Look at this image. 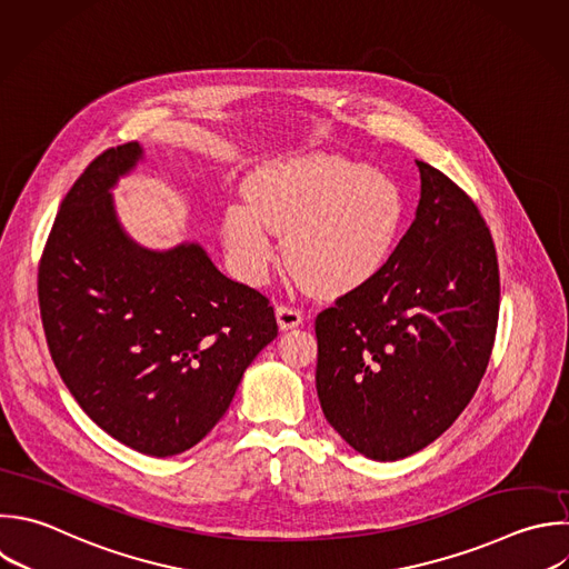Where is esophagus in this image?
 Wrapping results in <instances>:
<instances>
[{
    "mask_svg": "<svg viewBox=\"0 0 569 569\" xmlns=\"http://www.w3.org/2000/svg\"><path fill=\"white\" fill-rule=\"evenodd\" d=\"M302 318H305L302 311L296 309V307H289V305H278V307H276V320H278V327H280L282 331L302 325Z\"/></svg>",
    "mask_w": 569,
    "mask_h": 569,
    "instance_id": "esophagus-1",
    "label": "esophagus"
}]
</instances>
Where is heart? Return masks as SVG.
Instances as JSON below:
<instances>
[{
	"label": "heart",
	"instance_id": "b5f03b06",
	"mask_svg": "<svg viewBox=\"0 0 569 569\" xmlns=\"http://www.w3.org/2000/svg\"><path fill=\"white\" fill-rule=\"evenodd\" d=\"M405 196L393 180L358 162L316 156L262 169L249 200L227 207L222 236L236 271L262 282L280 260L322 296H345L376 280L396 253Z\"/></svg>",
	"mask_w": 569,
	"mask_h": 569
}]
</instances>
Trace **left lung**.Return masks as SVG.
<instances>
[{"instance_id":"8db88e82","label":"left lung","mask_w":569,"mask_h":569,"mask_svg":"<svg viewBox=\"0 0 569 569\" xmlns=\"http://www.w3.org/2000/svg\"><path fill=\"white\" fill-rule=\"evenodd\" d=\"M420 200L385 271L316 318L329 425L371 460L433 442L469 405L498 322V260L473 200L418 162Z\"/></svg>"}]
</instances>
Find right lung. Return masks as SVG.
I'll use <instances>...</instances> for the list:
<instances>
[{"mask_svg": "<svg viewBox=\"0 0 569 569\" xmlns=\"http://www.w3.org/2000/svg\"><path fill=\"white\" fill-rule=\"evenodd\" d=\"M138 142L98 156L62 200L38 276L51 358L87 416L147 456L198 445L242 373L278 336L273 307L229 280L198 242L138 244L111 189Z\"/></svg>", "mask_w": 569, "mask_h": 569, "instance_id": "1", "label": "right lung"}]
</instances>
